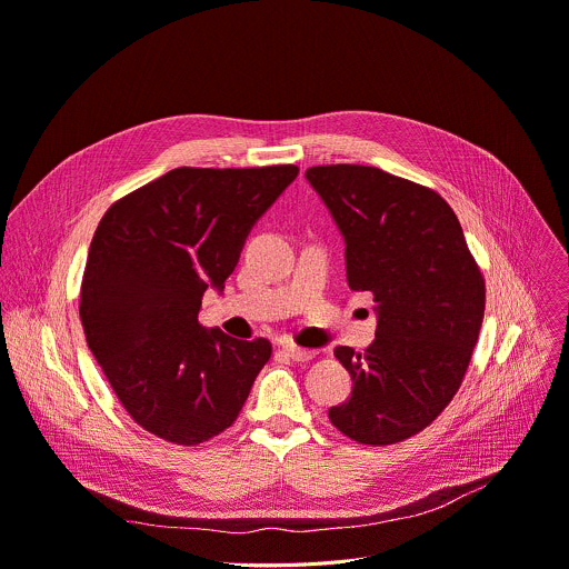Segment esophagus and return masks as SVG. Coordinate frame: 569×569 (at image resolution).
<instances>
[{"mask_svg":"<svg viewBox=\"0 0 569 569\" xmlns=\"http://www.w3.org/2000/svg\"><path fill=\"white\" fill-rule=\"evenodd\" d=\"M283 353L292 360H311L316 356V351L311 349H303V347H297V345H283Z\"/></svg>","mask_w":569,"mask_h":569,"instance_id":"obj_1","label":"esophagus"}]
</instances>
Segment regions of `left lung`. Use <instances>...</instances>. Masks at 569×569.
<instances>
[{
  "label": "left lung",
  "mask_w": 569,
  "mask_h": 569,
  "mask_svg": "<svg viewBox=\"0 0 569 569\" xmlns=\"http://www.w3.org/2000/svg\"><path fill=\"white\" fill-rule=\"evenodd\" d=\"M345 238L347 283L377 301V338L336 347L351 397L331 425L360 445H392L427 429L468 372L486 283L451 206L431 188L370 166L306 170Z\"/></svg>",
  "instance_id": "8db88e82"
}]
</instances>
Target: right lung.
Segmentation results:
<instances>
[{
  "mask_svg": "<svg viewBox=\"0 0 569 569\" xmlns=\"http://www.w3.org/2000/svg\"><path fill=\"white\" fill-rule=\"evenodd\" d=\"M297 172L177 168L101 218L79 316L101 372L144 431L190 447L240 416L272 345L203 329L201 297L224 290L251 227Z\"/></svg>",
  "mask_w": 569,
  "mask_h": 569,
  "instance_id": "1",
  "label": "right lung"
}]
</instances>
